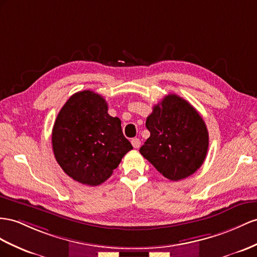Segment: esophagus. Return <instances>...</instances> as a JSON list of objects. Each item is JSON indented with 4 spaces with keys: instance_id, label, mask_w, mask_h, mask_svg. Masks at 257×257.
Returning a JSON list of instances; mask_svg holds the SVG:
<instances>
[{
    "instance_id": "34e87169",
    "label": "esophagus",
    "mask_w": 257,
    "mask_h": 257,
    "mask_svg": "<svg viewBox=\"0 0 257 257\" xmlns=\"http://www.w3.org/2000/svg\"><path fill=\"white\" fill-rule=\"evenodd\" d=\"M131 144H133V147L135 149H139L141 146V141L140 139H138V138H135V139L131 140Z\"/></svg>"
}]
</instances>
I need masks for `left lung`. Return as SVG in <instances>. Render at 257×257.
Returning a JSON list of instances; mask_svg holds the SVG:
<instances>
[{
    "label": "left lung",
    "mask_w": 257,
    "mask_h": 257,
    "mask_svg": "<svg viewBox=\"0 0 257 257\" xmlns=\"http://www.w3.org/2000/svg\"><path fill=\"white\" fill-rule=\"evenodd\" d=\"M146 126L150 138L140 153L172 181L194 174L205 160L208 131L191 104L177 94H168L153 107Z\"/></svg>",
    "instance_id": "left-lung-1"
}]
</instances>
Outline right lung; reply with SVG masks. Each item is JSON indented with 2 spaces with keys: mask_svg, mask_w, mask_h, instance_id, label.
<instances>
[{
  "mask_svg": "<svg viewBox=\"0 0 257 257\" xmlns=\"http://www.w3.org/2000/svg\"><path fill=\"white\" fill-rule=\"evenodd\" d=\"M107 110L102 95L83 90L68 98L54 122L52 147L58 165L83 185L93 187L107 180L133 150L120 119Z\"/></svg>",
  "mask_w": 257,
  "mask_h": 257,
  "instance_id": "obj_1",
  "label": "right lung"
}]
</instances>
